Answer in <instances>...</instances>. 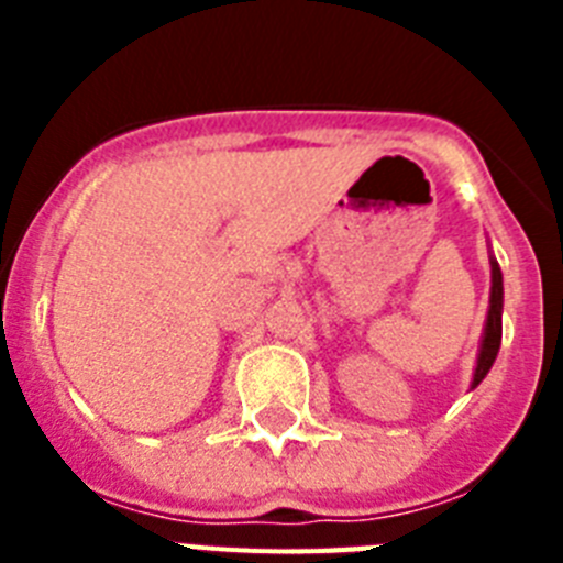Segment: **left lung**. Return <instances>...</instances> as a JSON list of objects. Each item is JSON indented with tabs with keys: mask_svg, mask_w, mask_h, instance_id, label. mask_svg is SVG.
Returning a JSON list of instances; mask_svg holds the SVG:
<instances>
[{
	"mask_svg": "<svg viewBox=\"0 0 563 563\" xmlns=\"http://www.w3.org/2000/svg\"><path fill=\"white\" fill-rule=\"evenodd\" d=\"M490 271H494V285H490V310H487L485 338H482L479 361H476L474 386L487 375V369L494 366L496 352H499V343H501V271L496 262H490Z\"/></svg>",
	"mask_w": 563,
	"mask_h": 563,
	"instance_id": "1",
	"label": "left lung"
}]
</instances>
